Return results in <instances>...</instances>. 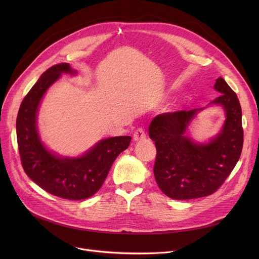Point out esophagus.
Here are the masks:
<instances>
[{
	"instance_id": "34e87169",
	"label": "esophagus",
	"mask_w": 259,
	"mask_h": 259,
	"mask_svg": "<svg viewBox=\"0 0 259 259\" xmlns=\"http://www.w3.org/2000/svg\"><path fill=\"white\" fill-rule=\"evenodd\" d=\"M146 139V132L143 128H139L135 130L134 134H133V140L135 142H140V141H143Z\"/></svg>"
}]
</instances>
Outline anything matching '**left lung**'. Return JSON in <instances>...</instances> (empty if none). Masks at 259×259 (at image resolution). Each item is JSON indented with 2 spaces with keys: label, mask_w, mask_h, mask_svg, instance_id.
<instances>
[{
  "label": "left lung",
  "mask_w": 259,
  "mask_h": 259,
  "mask_svg": "<svg viewBox=\"0 0 259 259\" xmlns=\"http://www.w3.org/2000/svg\"><path fill=\"white\" fill-rule=\"evenodd\" d=\"M221 93L212 103L224 107L227 119L222 132L207 145L185 137L188 124L200 110H181L156 115L149 137L156 147L153 172L157 186L173 199H193L216 192L232 172L243 145L241 107L236 93L220 77Z\"/></svg>",
  "instance_id": "obj_1"
}]
</instances>
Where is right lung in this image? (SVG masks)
<instances>
[{"label": "right lung", "mask_w": 259, "mask_h": 259, "mask_svg": "<svg viewBox=\"0 0 259 259\" xmlns=\"http://www.w3.org/2000/svg\"><path fill=\"white\" fill-rule=\"evenodd\" d=\"M62 72L73 71L66 63L54 65L26 94L17 117L18 146L23 169L37 186L54 196L80 200L99 191L113 161L128 148L131 138L103 140L77 158H61L46 150L36 131V111L44 93Z\"/></svg>", "instance_id": "obj_1"}]
</instances>
